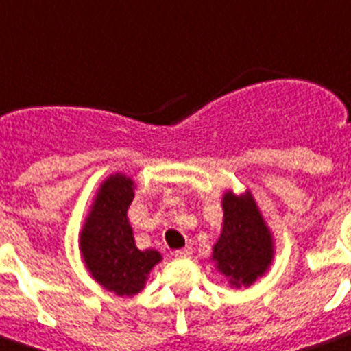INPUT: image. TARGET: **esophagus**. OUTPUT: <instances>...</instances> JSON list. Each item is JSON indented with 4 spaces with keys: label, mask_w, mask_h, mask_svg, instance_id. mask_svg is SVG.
I'll list each match as a JSON object with an SVG mask.
<instances>
[{
    "label": "esophagus",
    "mask_w": 351,
    "mask_h": 351,
    "mask_svg": "<svg viewBox=\"0 0 351 351\" xmlns=\"http://www.w3.org/2000/svg\"><path fill=\"white\" fill-rule=\"evenodd\" d=\"M173 255H175V258H189L191 255H193V250L191 248L176 250V252H173Z\"/></svg>",
    "instance_id": "34e87169"
}]
</instances>
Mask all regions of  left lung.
Here are the masks:
<instances>
[{
	"label": "left lung",
	"instance_id": "1",
	"mask_svg": "<svg viewBox=\"0 0 351 351\" xmlns=\"http://www.w3.org/2000/svg\"><path fill=\"white\" fill-rule=\"evenodd\" d=\"M223 228L212 246L210 261L230 287H250L267 273L275 258V239L252 191L221 198Z\"/></svg>",
	"mask_w": 351,
	"mask_h": 351
}]
</instances>
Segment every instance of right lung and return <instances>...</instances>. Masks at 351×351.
I'll return each mask as SVG.
<instances>
[{"label":"right lung","mask_w":351,"mask_h":351,"mask_svg":"<svg viewBox=\"0 0 351 351\" xmlns=\"http://www.w3.org/2000/svg\"><path fill=\"white\" fill-rule=\"evenodd\" d=\"M134 191L135 182L128 175H108L94 193L78 234L85 269L103 289L117 296L139 294L153 267L162 261L157 250L141 252L135 246L134 228L128 219Z\"/></svg>","instance_id":"right-lung-1"}]
</instances>
